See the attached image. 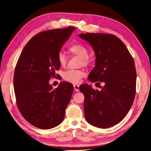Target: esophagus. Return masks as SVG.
Segmentation results:
<instances>
[{"instance_id": "34e87169", "label": "esophagus", "mask_w": 151, "mask_h": 151, "mask_svg": "<svg viewBox=\"0 0 151 151\" xmlns=\"http://www.w3.org/2000/svg\"><path fill=\"white\" fill-rule=\"evenodd\" d=\"M74 90L77 91V92H79V85L74 84Z\"/></svg>"}]
</instances>
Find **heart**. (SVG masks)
Returning a JSON list of instances; mask_svg holds the SVG:
<instances>
[{
  "mask_svg": "<svg viewBox=\"0 0 151 151\" xmlns=\"http://www.w3.org/2000/svg\"><path fill=\"white\" fill-rule=\"evenodd\" d=\"M68 52L72 55L81 58V61L80 65L82 66H88L91 62V59L89 57V50L84 45L81 43H76L71 45L68 47ZM57 60L61 67H64L67 63V57L66 55L60 52L57 55ZM86 76V73L83 70L70 69L63 72V78L67 82L73 84L79 83L81 79Z\"/></svg>",
  "mask_w": 151,
  "mask_h": 151,
  "instance_id": "obj_1",
  "label": "heart"
}]
</instances>
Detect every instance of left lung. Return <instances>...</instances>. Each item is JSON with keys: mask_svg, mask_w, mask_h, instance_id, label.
Masks as SVG:
<instances>
[{"mask_svg": "<svg viewBox=\"0 0 151 151\" xmlns=\"http://www.w3.org/2000/svg\"><path fill=\"white\" fill-rule=\"evenodd\" d=\"M79 36L90 43L96 58L88 80L99 86L100 82L104 83L100 91L88 84L79 87L84 96V116L91 125L107 129L120 123L134 103L135 62L125 45L115 35L87 33Z\"/></svg>", "mask_w": 151, "mask_h": 151, "instance_id": "1", "label": "left lung"}]
</instances>
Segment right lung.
I'll use <instances>...</instances> for the list:
<instances>
[{
  "instance_id": "1",
  "label": "right lung",
  "mask_w": 151,
  "mask_h": 151,
  "mask_svg": "<svg viewBox=\"0 0 151 151\" xmlns=\"http://www.w3.org/2000/svg\"><path fill=\"white\" fill-rule=\"evenodd\" d=\"M75 28L41 32L27 43L17 62L14 88L17 106L24 119L42 129L60 125L74 91L63 81L53 89L49 81L60 69L57 55Z\"/></svg>"
}]
</instances>
